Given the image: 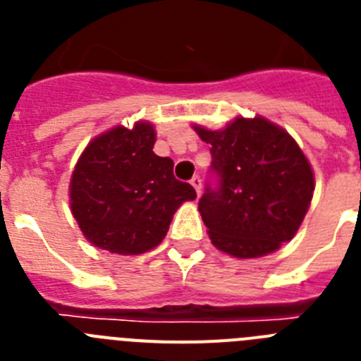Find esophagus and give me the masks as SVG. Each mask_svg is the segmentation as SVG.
<instances>
[{"label":"esophagus","mask_w":361,"mask_h":361,"mask_svg":"<svg viewBox=\"0 0 361 361\" xmlns=\"http://www.w3.org/2000/svg\"><path fill=\"white\" fill-rule=\"evenodd\" d=\"M190 183H191V186L195 188L197 195H200V190H202V178H200L199 175H193Z\"/></svg>","instance_id":"34e87169"}]
</instances>
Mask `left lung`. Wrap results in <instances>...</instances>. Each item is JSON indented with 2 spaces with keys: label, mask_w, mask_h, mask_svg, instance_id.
I'll return each mask as SVG.
<instances>
[{
  "label": "left lung",
  "mask_w": 361,
  "mask_h": 361,
  "mask_svg": "<svg viewBox=\"0 0 361 361\" xmlns=\"http://www.w3.org/2000/svg\"><path fill=\"white\" fill-rule=\"evenodd\" d=\"M212 145L199 212L213 245L237 258L273 253L298 231L314 191L307 159L293 137L262 117L219 132L195 126Z\"/></svg>",
  "instance_id": "left-lung-1"
}]
</instances>
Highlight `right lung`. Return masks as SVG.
<instances>
[{
	"mask_svg": "<svg viewBox=\"0 0 361 361\" xmlns=\"http://www.w3.org/2000/svg\"><path fill=\"white\" fill-rule=\"evenodd\" d=\"M155 130L117 126L86 146L70 183L73 219L95 247L139 255L162 242L193 186L177 180L173 161L153 153Z\"/></svg>",
	"mask_w": 361,
	"mask_h": 361,
	"instance_id": "obj_1",
	"label": "right lung"
}]
</instances>
